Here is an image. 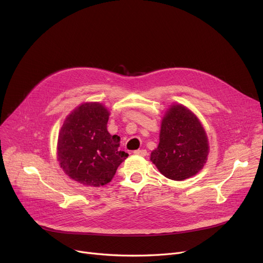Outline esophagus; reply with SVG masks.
Wrapping results in <instances>:
<instances>
[{"mask_svg":"<svg viewBox=\"0 0 263 263\" xmlns=\"http://www.w3.org/2000/svg\"><path fill=\"white\" fill-rule=\"evenodd\" d=\"M133 154H134V155H136V156L145 157V156H147V151H146L145 149H141V150H135Z\"/></svg>","mask_w":263,"mask_h":263,"instance_id":"1","label":"esophagus"}]
</instances>
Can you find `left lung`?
Here are the masks:
<instances>
[{"instance_id":"left-lung-1","label":"left lung","mask_w":263,"mask_h":263,"mask_svg":"<svg viewBox=\"0 0 263 263\" xmlns=\"http://www.w3.org/2000/svg\"><path fill=\"white\" fill-rule=\"evenodd\" d=\"M159 139L150 161L163 176L182 181L203 168L210 150L208 135L199 118L189 107L173 103L166 108Z\"/></svg>"}]
</instances>
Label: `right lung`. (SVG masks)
I'll list each match as a JSON object with an SVG mask.
<instances>
[{"label":"right lung","instance_id":"1","mask_svg":"<svg viewBox=\"0 0 263 263\" xmlns=\"http://www.w3.org/2000/svg\"><path fill=\"white\" fill-rule=\"evenodd\" d=\"M108 108L84 102L71 110L59 132L57 157L64 173L86 186L99 187L114 178L128 154L119 150L120 137L110 135Z\"/></svg>","mask_w":263,"mask_h":263}]
</instances>
